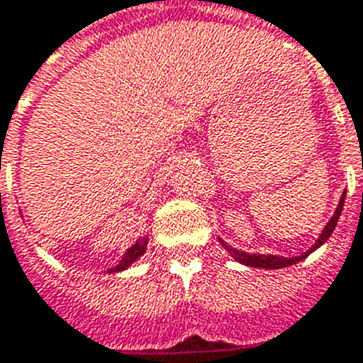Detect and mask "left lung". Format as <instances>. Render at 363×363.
<instances>
[{"mask_svg":"<svg viewBox=\"0 0 363 363\" xmlns=\"http://www.w3.org/2000/svg\"><path fill=\"white\" fill-rule=\"evenodd\" d=\"M344 201H345V193L342 194V199H340V205H337V208H335V213H333V217L330 219V223L325 225V229L321 231V235H319L318 243L313 245L309 251H306L303 255L299 257H279V255H249V253H245V251H239V249H233V247H229V245H225L223 241V247L231 253V257H235L239 263H245V265H249V267H261V269H281V267H289V265H294V263H297V261H301V259H306L309 253H313L318 247H321V245L325 243L328 239L331 237V233H333V229H335V225H337V220H340V215H342V208H344Z\"/></svg>","mask_w":363,"mask_h":363,"instance_id":"obj_1","label":"left lung"}]
</instances>
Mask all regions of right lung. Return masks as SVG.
Wrapping results in <instances>:
<instances>
[{
  "label": "right lung",
  "mask_w": 363,
  "mask_h": 363,
  "mask_svg": "<svg viewBox=\"0 0 363 363\" xmlns=\"http://www.w3.org/2000/svg\"><path fill=\"white\" fill-rule=\"evenodd\" d=\"M146 243H148L146 239H140L138 243L132 245L130 249L126 251V255H124V259L120 261V263H118V265H116V267L110 269L108 273H112V271H122V269H126V267H128V265H132V263H134V261H136L138 257L144 255V251H146Z\"/></svg>",
  "instance_id": "1"
}]
</instances>
